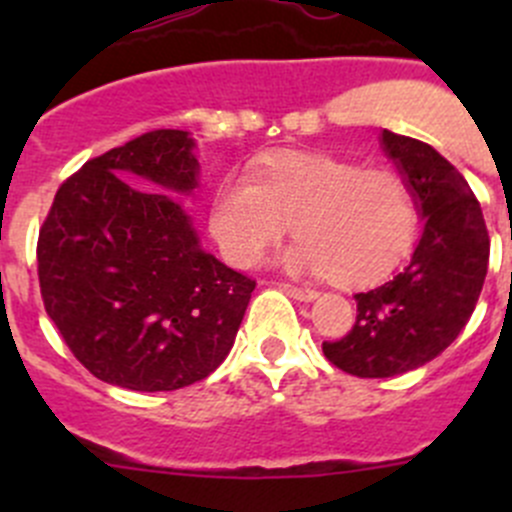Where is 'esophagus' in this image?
Masks as SVG:
<instances>
[{"label":"esophagus","mask_w":512,"mask_h":512,"mask_svg":"<svg viewBox=\"0 0 512 512\" xmlns=\"http://www.w3.org/2000/svg\"><path fill=\"white\" fill-rule=\"evenodd\" d=\"M282 289H285L289 297L299 299V302H309V299L317 297V289L302 287V285H292V282H282Z\"/></svg>","instance_id":"obj_1"}]
</instances>
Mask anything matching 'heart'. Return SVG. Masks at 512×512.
Masks as SVG:
<instances>
[{
    "label": "heart",
    "instance_id": "1",
    "mask_svg": "<svg viewBox=\"0 0 512 512\" xmlns=\"http://www.w3.org/2000/svg\"><path fill=\"white\" fill-rule=\"evenodd\" d=\"M421 208L416 190L396 170L317 153L275 156L247 175L220 183L210 227L235 265L250 267L292 230L289 270L327 275L359 287L394 270L414 245Z\"/></svg>",
    "mask_w": 512,
    "mask_h": 512
}]
</instances>
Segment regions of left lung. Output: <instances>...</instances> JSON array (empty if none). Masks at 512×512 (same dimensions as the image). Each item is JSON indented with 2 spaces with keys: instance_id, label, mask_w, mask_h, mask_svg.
Wrapping results in <instances>:
<instances>
[{
  "instance_id": "left-lung-1",
  "label": "left lung",
  "mask_w": 512,
  "mask_h": 512,
  "mask_svg": "<svg viewBox=\"0 0 512 512\" xmlns=\"http://www.w3.org/2000/svg\"><path fill=\"white\" fill-rule=\"evenodd\" d=\"M416 190L426 227L409 265L354 294L356 322L322 352L359 379H386L436 359L461 334L483 289L490 237L471 185L428 143L381 133Z\"/></svg>"
}]
</instances>
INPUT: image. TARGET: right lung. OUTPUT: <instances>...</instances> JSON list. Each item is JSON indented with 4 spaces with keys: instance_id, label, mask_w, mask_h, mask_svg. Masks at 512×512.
Listing matches in <instances>:
<instances>
[{
    "instance_id": "add662e5",
    "label": "right lung",
    "mask_w": 512,
    "mask_h": 512,
    "mask_svg": "<svg viewBox=\"0 0 512 512\" xmlns=\"http://www.w3.org/2000/svg\"><path fill=\"white\" fill-rule=\"evenodd\" d=\"M188 131H148L61 183L39 230L44 309L71 354L106 384L175 391L230 354L255 280L200 250L178 200L198 160Z\"/></svg>"
}]
</instances>
